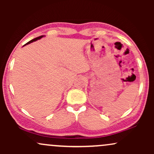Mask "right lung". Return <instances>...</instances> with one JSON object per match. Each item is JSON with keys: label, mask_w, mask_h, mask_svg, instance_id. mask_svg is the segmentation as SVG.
<instances>
[{"label": "right lung", "mask_w": 154, "mask_h": 154, "mask_svg": "<svg viewBox=\"0 0 154 154\" xmlns=\"http://www.w3.org/2000/svg\"><path fill=\"white\" fill-rule=\"evenodd\" d=\"M43 35H41V36H39V37H38V38H35L33 39V40H31V41H29L28 43H27L26 44H25L24 45H28V44L31 43H33V42H34V41H36L37 40H39V39H41V38H43Z\"/></svg>", "instance_id": "right-lung-1"}]
</instances>
